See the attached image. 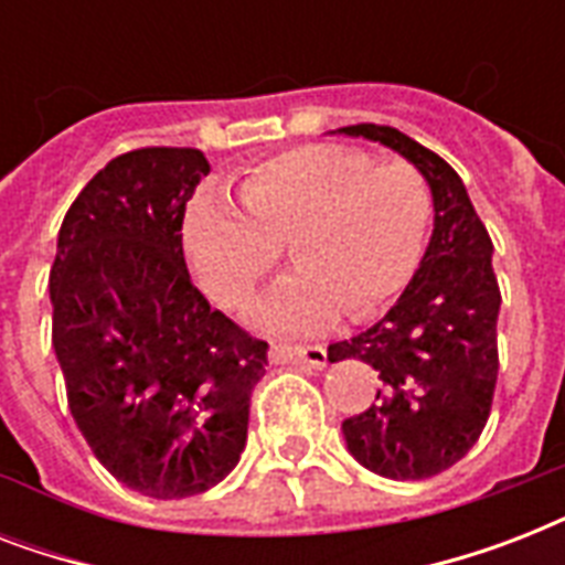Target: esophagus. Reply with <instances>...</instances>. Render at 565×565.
Returning <instances> with one entry per match:
<instances>
[{"label":"esophagus","instance_id":"1","mask_svg":"<svg viewBox=\"0 0 565 565\" xmlns=\"http://www.w3.org/2000/svg\"><path fill=\"white\" fill-rule=\"evenodd\" d=\"M273 361L275 363H305L313 370H322L328 363L326 345H287L275 343L273 345Z\"/></svg>","mask_w":565,"mask_h":565}]
</instances>
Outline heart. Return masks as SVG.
Returning a JSON list of instances; mask_svg holds the SVG:
<instances>
[{"label": "heart", "instance_id": "b5f03b06", "mask_svg": "<svg viewBox=\"0 0 565 565\" xmlns=\"http://www.w3.org/2000/svg\"><path fill=\"white\" fill-rule=\"evenodd\" d=\"M243 213L202 193L184 213V252L202 292L239 313L290 243L305 269L257 308L266 328L317 331L345 308L366 319L411 284L428 246L430 188L404 161L361 149L296 146L231 181Z\"/></svg>", "mask_w": 565, "mask_h": 565}]
</instances>
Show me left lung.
Returning a JSON list of instances; mask_svg holds the SVG:
<instances>
[{"instance_id":"8db88e82","label":"left lung","mask_w":565,"mask_h":565,"mask_svg":"<svg viewBox=\"0 0 565 565\" xmlns=\"http://www.w3.org/2000/svg\"><path fill=\"white\" fill-rule=\"evenodd\" d=\"M340 131L404 154L434 193V234L411 284L381 322L328 349V361L361 358L381 377L375 402L343 422L354 460L393 481H422L455 466L490 419L501 308L492 239L437 152L375 122Z\"/></svg>"}]
</instances>
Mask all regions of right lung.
Returning <instances> with one entry per match:
<instances>
[{"mask_svg": "<svg viewBox=\"0 0 565 565\" xmlns=\"http://www.w3.org/2000/svg\"><path fill=\"white\" fill-rule=\"evenodd\" d=\"M199 149L114 158L70 204L52 273V345L75 425L119 483L188 499L237 466L266 343L190 281L184 211Z\"/></svg>", "mask_w": 565, "mask_h": 565, "instance_id": "1", "label": "right lung"}]
</instances>
